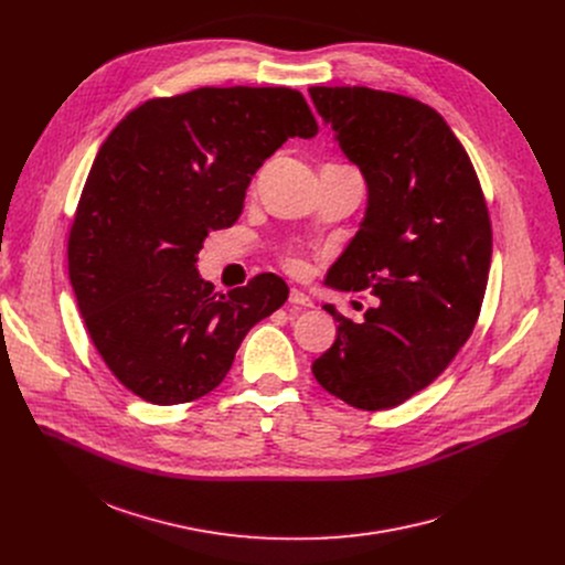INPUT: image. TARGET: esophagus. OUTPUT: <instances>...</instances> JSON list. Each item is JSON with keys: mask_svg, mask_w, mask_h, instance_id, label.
Here are the masks:
<instances>
[{"mask_svg": "<svg viewBox=\"0 0 565 565\" xmlns=\"http://www.w3.org/2000/svg\"><path fill=\"white\" fill-rule=\"evenodd\" d=\"M288 301H290L292 306H301V308H312V299H310V297H308L306 292H301L299 288H290Z\"/></svg>", "mask_w": 565, "mask_h": 565, "instance_id": "obj_1", "label": "esophagus"}]
</instances>
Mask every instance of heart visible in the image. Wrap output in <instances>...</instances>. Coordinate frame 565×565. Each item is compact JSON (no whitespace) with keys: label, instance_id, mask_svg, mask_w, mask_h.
Instances as JSON below:
<instances>
[{"label":"heart","instance_id":"1","mask_svg":"<svg viewBox=\"0 0 565 565\" xmlns=\"http://www.w3.org/2000/svg\"><path fill=\"white\" fill-rule=\"evenodd\" d=\"M288 264H290V268H299V262H297V259H290Z\"/></svg>","mask_w":565,"mask_h":565}]
</instances>
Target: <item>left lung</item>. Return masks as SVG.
I'll return each mask as SVG.
<instances>
[{
    "label": "left lung",
    "mask_w": 565,
    "mask_h": 565,
    "mask_svg": "<svg viewBox=\"0 0 565 565\" xmlns=\"http://www.w3.org/2000/svg\"><path fill=\"white\" fill-rule=\"evenodd\" d=\"M308 94L366 183L360 230L327 286L377 297L360 321L321 306L340 327L312 375L351 407L391 409L431 384L473 331L492 262L486 199L429 105L369 87Z\"/></svg>",
    "instance_id": "8db88e82"
}]
</instances>
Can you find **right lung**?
<instances>
[{
	"label": "right lung",
	"mask_w": 565,
	"mask_h": 565,
	"mask_svg": "<svg viewBox=\"0 0 565 565\" xmlns=\"http://www.w3.org/2000/svg\"><path fill=\"white\" fill-rule=\"evenodd\" d=\"M317 122L288 87H203L129 111L92 166L68 234V279L111 373L170 407L216 388L288 286L273 273L214 292L196 268L212 230L244 210L250 179Z\"/></svg>",
	"instance_id": "obj_1"
}]
</instances>
